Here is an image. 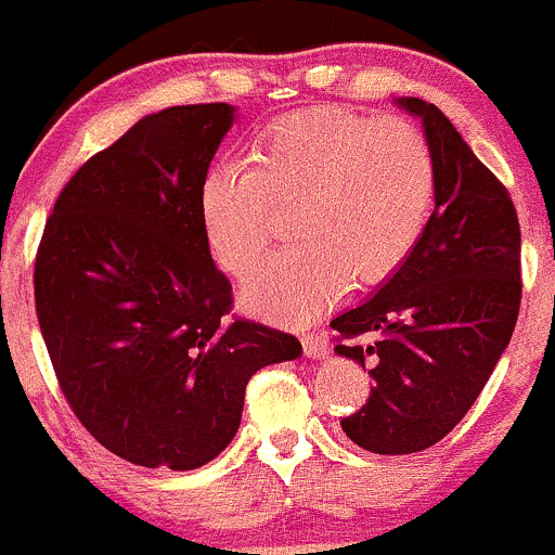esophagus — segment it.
Returning a JSON list of instances; mask_svg holds the SVG:
<instances>
[{"mask_svg":"<svg viewBox=\"0 0 555 555\" xmlns=\"http://www.w3.org/2000/svg\"><path fill=\"white\" fill-rule=\"evenodd\" d=\"M304 351L311 360H324L330 354V344L322 333H309L304 335Z\"/></svg>","mask_w":555,"mask_h":555,"instance_id":"obj_1","label":"esophagus"}]
</instances>
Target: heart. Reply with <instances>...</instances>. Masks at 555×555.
Masks as SVG:
<instances>
[{
    "instance_id": "heart-1",
    "label": "heart",
    "mask_w": 555,
    "mask_h": 555,
    "mask_svg": "<svg viewBox=\"0 0 555 555\" xmlns=\"http://www.w3.org/2000/svg\"><path fill=\"white\" fill-rule=\"evenodd\" d=\"M438 193L427 137L400 117L335 106L262 131L249 166L217 160L198 182V220L222 271L244 279L295 209V246L246 282L242 300L273 322H309L351 287L389 279L422 242Z\"/></svg>"
}]
</instances>
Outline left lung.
<instances>
[{
    "mask_svg": "<svg viewBox=\"0 0 555 555\" xmlns=\"http://www.w3.org/2000/svg\"><path fill=\"white\" fill-rule=\"evenodd\" d=\"M438 166L422 242L373 298L330 322L340 357L371 367V397L340 418L346 438L386 456L443 440L511 344L520 306V228L505 184L435 104L402 96ZM360 337H371L362 345Z\"/></svg>",
    "mask_w": 555,
    "mask_h": 555,
    "instance_id": "left-lung-1",
    "label": "left lung"
}]
</instances>
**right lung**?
Segmentation results:
<instances>
[{"mask_svg": "<svg viewBox=\"0 0 555 555\" xmlns=\"http://www.w3.org/2000/svg\"><path fill=\"white\" fill-rule=\"evenodd\" d=\"M236 106L142 117L61 190L35 262L39 330L82 427L139 467L195 469L238 433L260 367L304 346L228 319L231 282L198 220V182Z\"/></svg>", "mask_w": 555, "mask_h": 555, "instance_id": "1", "label": "right lung"}]
</instances>
